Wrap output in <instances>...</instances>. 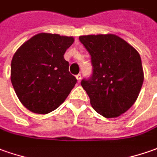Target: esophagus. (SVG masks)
Returning <instances> with one entry per match:
<instances>
[{
    "instance_id": "esophagus-1",
    "label": "esophagus",
    "mask_w": 157,
    "mask_h": 157,
    "mask_svg": "<svg viewBox=\"0 0 157 157\" xmlns=\"http://www.w3.org/2000/svg\"><path fill=\"white\" fill-rule=\"evenodd\" d=\"M75 77H76V79H77V82H81V79H82V75H81V74H78L76 76H75Z\"/></svg>"
}]
</instances>
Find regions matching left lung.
I'll list each match as a JSON object with an SVG mask.
<instances>
[{
    "mask_svg": "<svg viewBox=\"0 0 157 157\" xmlns=\"http://www.w3.org/2000/svg\"><path fill=\"white\" fill-rule=\"evenodd\" d=\"M91 55L93 75L82 86L99 114L111 119L124 113L137 101L144 82L141 57L115 34L79 37Z\"/></svg>",
    "mask_w": 157,
    "mask_h": 157,
    "instance_id": "1",
    "label": "left lung"
}]
</instances>
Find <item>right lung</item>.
I'll return each instance as SVG.
<instances>
[{"label":"right lung","instance_id":"1","mask_svg":"<svg viewBox=\"0 0 157 157\" xmlns=\"http://www.w3.org/2000/svg\"><path fill=\"white\" fill-rule=\"evenodd\" d=\"M73 37L41 33L25 41L13 56L11 82L25 108L47 114L66 100L77 82L63 55Z\"/></svg>","mask_w":157,"mask_h":157}]
</instances>
